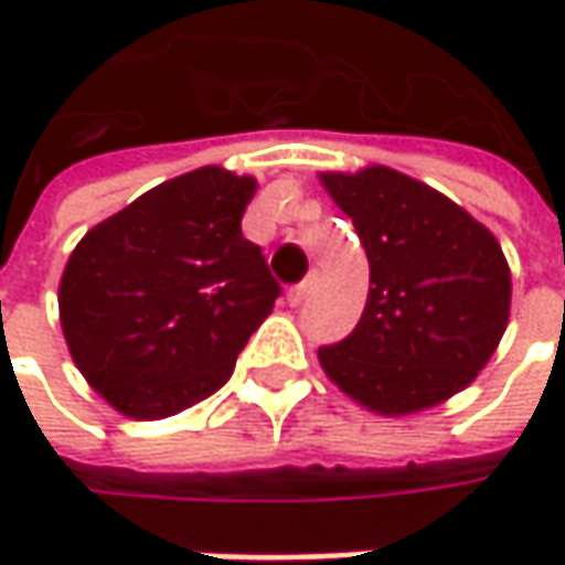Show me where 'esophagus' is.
<instances>
[{"label": "esophagus", "instance_id": "esophagus-1", "mask_svg": "<svg viewBox=\"0 0 565 565\" xmlns=\"http://www.w3.org/2000/svg\"><path fill=\"white\" fill-rule=\"evenodd\" d=\"M311 282H315V279H305V282H298V286H292V289H289V295H286V298H289V305H292V308H298V305L308 298V292H311Z\"/></svg>", "mask_w": 565, "mask_h": 565}]
</instances>
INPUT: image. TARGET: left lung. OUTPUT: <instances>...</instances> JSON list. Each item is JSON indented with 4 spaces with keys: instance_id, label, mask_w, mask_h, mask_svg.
Wrapping results in <instances>:
<instances>
[{
    "instance_id": "8db88e82",
    "label": "left lung",
    "mask_w": 565,
    "mask_h": 565,
    "mask_svg": "<svg viewBox=\"0 0 565 565\" xmlns=\"http://www.w3.org/2000/svg\"><path fill=\"white\" fill-rule=\"evenodd\" d=\"M320 179L352 216L371 264L355 330L317 349L327 377L380 415L422 412L466 390L510 320V267L497 238L396 169Z\"/></svg>"
}]
</instances>
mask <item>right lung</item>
I'll use <instances>...</instances> for the list:
<instances>
[{"mask_svg":"<svg viewBox=\"0 0 565 565\" xmlns=\"http://www.w3.org/2000/svg\"><path fill=\"white\" fill-rule=\"evenodd\" d=\"M250 175L204 166L150 188L72 250L58 317L77 371L128 418H169L216 393L279 298L242 235Z\"/></svg>","mask_w":565,"mask_h":565,"instance_id":"1","label":"right lung"}]
</instances>
